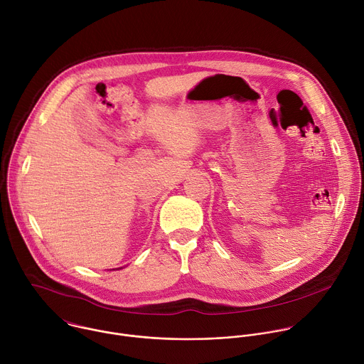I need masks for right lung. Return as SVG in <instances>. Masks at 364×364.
I'll return each mask as SVG.
<instances>
[{
    "label": "right lung",
    "instance_id": "1",
    "mask_svg": "<svg viewBox=\"0 0 364 364\" xmlns=\"http://www.w3.org/2000/svg\"><path fill=\"white\" fill-rule=\"evenodd\" d=\"M119 269H122V267H119Z\"/></svg>",
    "mask_w": 364,
    "mask_h": 364
}]
</instances>
